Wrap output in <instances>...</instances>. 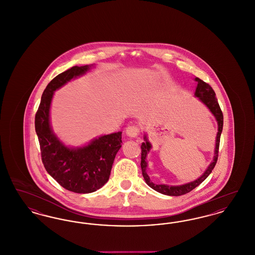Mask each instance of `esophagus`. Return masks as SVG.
I'll return each mask as SVG.
<instances>
[{
	"label": "esophagus",
	"instance_id": "1",
	"mask_svg": "<svg viewBox=\"0 0 255 255\" xmlns=\"http://www.w3.org/2000/svg\"><path fill=\"white\" fill-rule=\"evenodd\" d=\"M139 133V127L137 125H130L126 128V134L130 137H136Z\"/></svg>",
	"mask_w": 255,
	"mask_h": 255
}]
</instances>
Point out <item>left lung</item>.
<instances>
[{
    "label": "left lung",
    "instance_id": "1",
    "mask_svg": "<svg viewBox=\"0 0 255 255\" xmlns=\"http://www.w3.org/2000/svg\"><path fill=\"white\" fill-rule=\"evenodd\" d=\"M195 80L198 82V85L196 88V92H195V96L199 97V99L206 105L208 109L210 110V112L213 114V116L215 117L216 121L218 122V133H217V136H216L215 156L213 158V161L209 164V166L205 171V173L194 182H188V183H185V184H182V185H177V186L166 185V184H157V183H154L150 180L149 176L146 173V167H147L146 157H147V153L150 151L152 146H151V143L148 141L146 135H144V140L145 141L141 143V161H140L142 175H143V178L145 180L146 183L151 188H153L154 190L158 191L161 194L168 195V196H181V195L186 194V193L190 192L191 190L194 189L195 187L200 185L209 176V174L212 172V170L215 167L217 159H218L219 145H220L221 133H222V130H223L224 116H223L222 110L220 108L215 92L213 91L211 86L208 85L205 81H203L202 79H200L198 77H196Z\"/></svg>",
    "mask_w": 255,
    "mask_h": 255
}]
</instances>
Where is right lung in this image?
I'll list each match as a JSON object with an SVG mask.
<instances>
[{
  "instance_id": "right-lung-1",
  "label": "right lung",
  "mask_w": 255,
  "mask_h": 255,
  "mask_svg": "<svg viewBox=\"0 0 255 255\" xmlns=\"http://www.w3.org/2000/svg\"><path fill=\"white\" fill-rule=\"evenodd\" d=\"M91 66H74L55 76L45 89L35 115V131L42 161L49 175L65 189L92 193L109 180L114 159L122 147V132L99 136L80 148L64 145L49 124V108L55 90L89 71Z\"/></svg>"
}]
</instances>
